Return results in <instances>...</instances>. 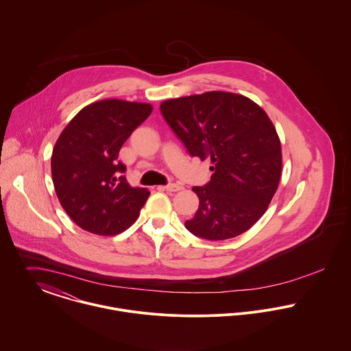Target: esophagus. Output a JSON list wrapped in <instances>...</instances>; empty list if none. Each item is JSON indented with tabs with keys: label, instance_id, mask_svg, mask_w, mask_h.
<instances>
[{
	"label": "esophagus",
	"instance_id": "esophagus-1",
	"mask_svg": "<svg viewBox=\"0 0 351 351\" xmlns=\"http://www.w3.org/2000/svg\"><path fill=\"white\" fill-rule=\"evenodd\" d=\"M183 187L180 184H176V183H169L167 186H164V190L168 191V193H176V191H180Z\"/></svg>",
	"mask_w": 351,
	"mask_h": 351
}]
</instances>
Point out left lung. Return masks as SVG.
<instances>
[{
    "label": "left lung",
    "mask_w": 351,
    "mask_h": 351,
    "mask_svg": "<svg viewBox=\"0 0 351 351\" xmlns=\"http://www.w3.org/2000/svg\"><path fill=\"white\" fill-rule=\"evenodd\" d=\"M160 110L189 154L210 158L211 179L184 226L208 241L249 230L267 211L281 176V145L272 121L249 98L225 91L164 101Z\"/></svg>",
    "instance_id": "8db88e82"
}]
</instances>
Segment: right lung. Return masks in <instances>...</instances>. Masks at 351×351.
<instances>
[{
  "label": "right lung",
  "instance_id": "1",
  "mask_svg": "<svg viewBox=\"0 0 351 351\" xmlns=\"http://www.w3.org/2000/svg\"><path fill=\"white\" fill-rule=\"evenodd\" d=\"M152 106L104 99L83 108L59 136L51 157L58 199L80 229L116 235L137 219L149 191L129 186L118 161L122 144Z\"/></svg>",
  "mask_w": 351,
  "mask_h": 351
}]
</instances>
